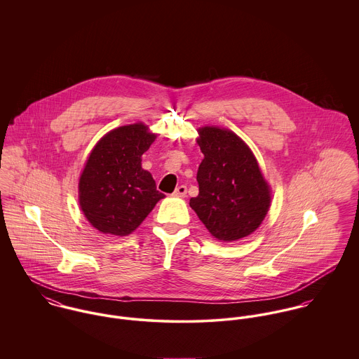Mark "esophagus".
<instances>
[{
  "mask_svg": "<svg viewBox=\"0 0 359 359\" xmlns=\"http://www.w3.org/2000/svg\"><path fill=\"white\" fill-rule=\"evenodd\" d=\"M175 198H185L187 196V187L185 185H180L174 194H172Z\"/></svg>",
  "mask_w": 359,
  "mask_h": 359,
  "instance_id": "esophagus-1",
  "label": "esophagus"
}]
</instances>
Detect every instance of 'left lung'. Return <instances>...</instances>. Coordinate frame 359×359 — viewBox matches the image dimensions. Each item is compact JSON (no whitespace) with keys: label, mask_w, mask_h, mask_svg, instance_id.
Instances as JSON below:
<instances>
[{"label":"left lung","mask_w":359,"mask_h":359,"mask_svg":"<svg viewBox=\"0 0 359 359\" xmlns=\"http://www.w3.org/2000/svg\"><path fill=\"white\" fill-rule=\"evenodd\" d=\"M199 135L205 158L196 177L199 195L189 205L218 241L242 239L265 218L271 203L269 185L255 154L235 133L203 127Z\"/></svg>","instance_id":"left-lung-1"}]
</instances>
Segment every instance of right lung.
Returning a JSON list of instances; mask_svg holds the SVG:
<instances>
[{"label":"right lung","mask_w":359,"mask_h":359,"mask_svg":"<svg viewBox=\"0 0 359 359\" xmlns=\"http://www.w3.org/2000/svg\"><path fill=\"white\" fill-rule=\"evenodd\" d=\"M156 135L142 123L111 130L95 145L79 182V202L103 233L127 236L164 198L141 165Z\"/></svg>","instance_id":"obj_1"}]
</instances>
